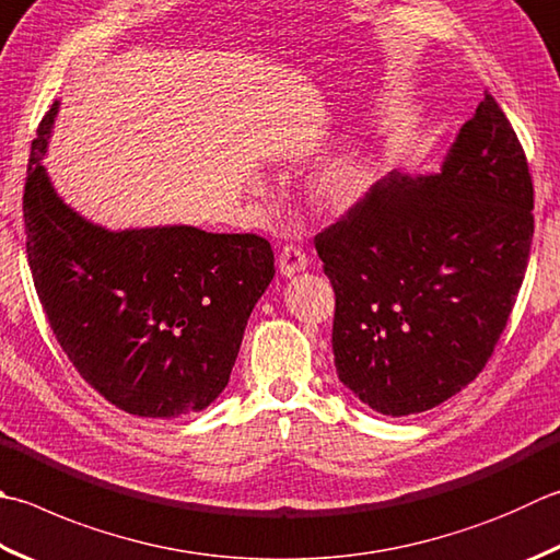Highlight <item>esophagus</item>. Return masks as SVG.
<instances>
[{"label":"esophagus","instance_id":"obj_1","mask_svg":"<svg viewBox=\"0 0 560 560\" xmlns=\"http://www.w3.org/2000/svg\"><path fill=\"white\" fill-rule=\"evenodd\" d=\"M307 253H304L302 246H284L280 250V258H278V266H280V272L284 278H292L298 276V272H302L304 268H307Z\"/></svg>","mask_w":560,"mask_h":560}]
</instances>
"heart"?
<instances>
[{
	"label": "heart",
	"mask_w": 560,
	"mask_h": 560,
	"mask_svg": "<svg viewBox=\"0 0 560 560\" xmlns=\"http://www.w3.org/2000/svg\"><path fill=\"white\" fill-rule=\"evenodd\" d=\"M363 187V171L353 161H336L314 175L312 197L314 202L329 212H339L353 202Z\"/></svg>",
	"instance_id": "obj_1"
}]
</instances>
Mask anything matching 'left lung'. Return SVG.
<instances>
[{
    "instance_id": "obj_1",
    "label": "left lung",
    "mask_w": 560,
    "mask_h": 560,
    "mask_svg": "<svg viewBox=\"0 0 560 560\" xmlns=\"http://www.w3.org/2000/svg\"><path fill=\"white\" fill-rule=\"evenodd\" d=\"M532 209L522 143L485 92L439 173H389L314 236L334 365L361 402L417 415L480 375L522 288Z\"/></svg>"
}]
</instances>
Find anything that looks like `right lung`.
Listing matches in <instances>:
<instances>
[{
	"instance_id": "right-lung-1",
	"label": "right lung",
	"mask_w": 560,
	"mask_h": 560,
	"mask_svg": "<svg viewBox=\"0 0 560 560\" xmlns=\"http://www.w3.org/2000/svg\"><path fill=\"white\" fill-rule=\"evenodd\" d=\"M56 114L52 102L24 185L28 268L52 334L84 383L129 415L173 419L209 407L276 276L270 244L195 226L109 231L82 219L40 165Z\"/></svg>"
}]
</instances>
